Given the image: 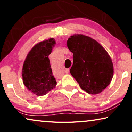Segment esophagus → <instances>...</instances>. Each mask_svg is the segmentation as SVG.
Listing matches in <instances>:
<instances>
[{
    "instance_id": "obj_1",
    "label": "esophagus",
    "mask_w": 132,
    "mask_h": 132,
    "mask_svg": "<svg viewBox=\"0 0 132 132\" xmlns=\"http://www.w3.org/2000/svg\"><path fill=\"white\" fill-rule=\"evenodd\" d=\"M65 72L66 74H68V73L70 72V70H69V69H66L65 71Z\"/></svg>"
}]
</instances>
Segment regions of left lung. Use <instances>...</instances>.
<instances>
[{"label":"left lung","instance_id":"8db88e82","mask_svg":"<svg viewBox=\"0 0 132 132\" xmlns=\"http://www.w3.org/2000/svg\"><path fill=\"white\" fill-rule=\"evenodd\" d=\"M69 50L73 53L70 73L82 90L97 94L110 84L114 68L106 50L98 42L82 34H74L67 40Z\"/></svg>","mask_w":132,"mask_h":132}]
</instances>
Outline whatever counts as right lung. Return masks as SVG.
<instances>
[{
    "mask_svg": "<svg viewBox=\"0 0 132 132\" xmlns=\"http://www.w3.org/2000/svg\"><path fill=\"white\" fill-rule=\"evenodd\" d=\"M55 44V39L52 38L36 44L23 62L22 72L23 84L36 96H44L56 86L48 58Z\"/></svg>",
    "mask_w": 132,
    "mask_h": 132,
    "instance_id": "right-lung-1",
    "label": "right lung"
}]
</instances>
